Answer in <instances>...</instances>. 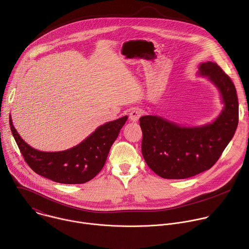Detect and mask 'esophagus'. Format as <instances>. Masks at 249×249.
Instances as JSON below:
<instances>
[{
  "label": "esophagus",
  "mask_w": 249,
  "mask_h": 249,
  "mask_svg": "<svg viewBox=\"0 0 249 249\" xmlns=\"http://www.w3.org/2000/svg\"><path fill=\"white\" fill-rule=\"evenodd\" d=\"M141 115H142V111H141L140 109H138V108H134V109L130 112L129 118H130L131 121L136 122V121L139 120V118L141 117Z\"/></svg>",
  "instance_id": "34e87169"
}]
</instances>
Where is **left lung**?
<instances>
[{"mask_svg": "<svg viewBox=\"0 0 249 249\" xmlns=\"http://www.w3.org/2000/svg\"><path fill=\"white\" fill-rule=\"evenodd\" d=\"M199 74L220 90L224 110L212 124L186 128L161 117L140 118L142 154L149 167L162 178L184 179L210 169L222 156L238 124V100L231 78L214 62L202 63Z\"/></svg>", "mask_w": 249, "mask_h": 249, "instance_id": "obj_1", "label": "left lung"}]
</instances>
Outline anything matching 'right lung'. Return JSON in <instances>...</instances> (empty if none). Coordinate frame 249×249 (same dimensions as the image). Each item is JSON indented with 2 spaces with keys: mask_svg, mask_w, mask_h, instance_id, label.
Masks as SVG:
<instances>
[{
  "mask_svg": "<svg viewBox=\"0 0 249 249\" xmlns=\"http://www.w3.org/2000/svg\"><path fill=\"white\" fill-rule=\"evenodd\" d=\"M127 116L99 126L78 146L62 152H40L20 138L10 116V125L18 149L28 166L37 174L55 182L82 184L102 169L109 150L118 137Z\"/></svg>",
  "mask_w": 249,
  "mask_h": 249,
  "instance_id": "1",
  "label": "right lung"
}]
</instances>
